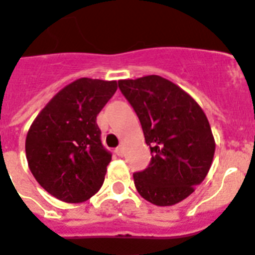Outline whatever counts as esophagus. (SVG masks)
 <instances>
[{"label": "esophagus", "mask_w": 255, "mask_h": 255, "mask_svg": "<svg viewBox=\"0 0 255 255\" xmlns=\"http://www.w3.org/2000/svg\"><path fill=\"white\" fill-rule=\"evenodd\" d=\"M124 150H126V149H124V145H119L117 148V154L118 156H124Z\"/></svg>", "instance_id": "34e87169"}]
</instances>
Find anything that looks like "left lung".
<instances>
[{"label":"left lung","instance_id":"1","mask_svg":"<svg viewBox=\"0 0 255 255\" xmlns=\"http://www.w3.org/2000/svg\"><path fill=\"white\" fill-rule=\"evenodd\" d=\"M118 84L152 152L149 166L133 174L136 190L154 206H174L195 191L212 165L216 144L206 114L191 95L161 76Z\"/></svg>","mask_w":255,"mask_h":255}]
</instances>
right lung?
I'll return each instance as SVG.
<instances>
[{"instance_id":"add662e5","label":"right lung","mask_w":255,"mask_h":255,"mask_svg":"<svg viewBox=\"0 0 255 255\" xmlns=\"http://www.w3.org/2000/svg\"><path fill=\"white\" fill-rule=\"evenodd\" d=\"M117 89V81L78 78L61 89L31 124L28 167L56 199L82 203L103 185L111 154L101 142L97 115Z\"/></svg>"}]
</instances>
